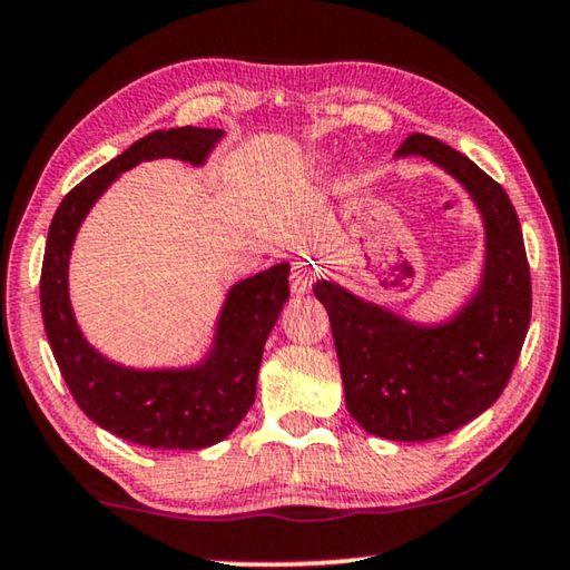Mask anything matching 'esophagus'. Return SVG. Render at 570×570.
Returning a JSON list of instances; mask_svg holds the SVG:
<instances>
[{
	"instance_id": "1",
	"label": "esophagus",
	"mask_w": 570,
	"mask_h": 570,
	"mask_svg": "<svg viewBox=\"0 0 570 570\" xmlns=\"http://www.w3.org/2000/svg\"><path fill=\"white\" fill-rule=\"evenodd\" d=\"M316 276H320V272H316L314 264L298 262V264L294 266V272H292V286H294V292H296V294L308 292V288H312V284L316 282Z\"/></svg>"
}]
</instances>
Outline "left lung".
<instances>
[{"instance_id":"8db88e82","label":"left lung","mask_w":570,"mask_h":570,"mask_svg":"<svg viewBox=\"0 0 570 570\" xmlns=\"http://www.w3.org/2000/svg\"><path fill=\"white\" fill-rule=\"evenodd\" d=\"M397 156H424L455 176L485 218V278L445 326H414L332 282L314 294L330 314L344 400L366 432L400 442L448 435L503 394L523 350L533 292L523 230L500 183L468 156L412 132Z\"/></svg>"}]
</instances>
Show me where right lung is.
<instances>
[{
  "label": "right lung",
  "mask_w": 570,
  "mask_h": 570,
  "mask_svg": "<svg viewBox=\"0 0 570 570\" xmlns=\"http://www.w3.org/2000/svg\"><path fill=\"white\" fill-rule=\"evenodd\" d=\"M216 128L156 130L105 163L67 193L45 246L40 304L47 342L67 390L92 422L135 445L200 450L238 428L256 397L268 332L288 298V264H276L230 288L216 344L193 370L138 372L112 364L82 340L67 296V258L77 228L100 193L140 160L180 158L200 166L220 138Z\"/></svg>",
  "instance_id": "add662e5"
}]
</instances>
